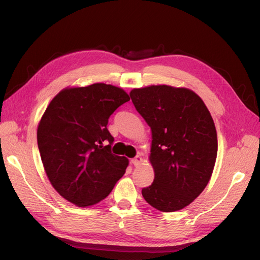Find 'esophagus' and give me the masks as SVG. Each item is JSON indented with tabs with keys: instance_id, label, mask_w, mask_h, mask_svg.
Returning <instances> with one entry per match:
<instances>
[{
	"instance_id": "34e87169",
	"label": "esophagus",
	"mask_w": 260,
	"mask_h": 260,
	"mask_svg": "<svg viewBox=\"0 0 260 260\" xmlns=\"http://www.w3.org/2000/svg\"><path fill=\"white\" fill-rule=\"evenodd\" d=\"M142 161H143V158L140 155H138L137 157H135V158L131 160V162L135 165V166H139V165L142 164Z\"/></svg>"
}]
</instances>
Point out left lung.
<instances>
[{
    "label": "left lung",
    "instance_id": "obj_1",
    "mask_svg": "<svg viewBox=\"0 0 260 260\" xmlns=\"http://www.w3.org/2000/svg\"><path fill=\"white\" fill-rule=\"evenodd\" d=\"M152 132V185L144 200L165 212L184 208L208 184L217 158L215 122L203 100L187 88L149 85L130 92Z\"/></svg>",
    "mask_w": 260,
    "mask_h": 260
}]
</instances>
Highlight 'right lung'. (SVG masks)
Returning <instances> with one entry per match:
<instances>
[{
  "mask_svg": "<svg viewBox=\"0 0 260 260\" xmlns=\"http://www.w3.org/2000/svg\"><path fill=\"white\" fill-rule=\"evenodd\" d=\"M130 101L118 86H67L53 98L38 124L41 160L52 186L78 207L103 201L127 169L124 156L112 154L108 118ZM108 140L110 144L104 146Z\"/></svg>",
  "mask_w": 260,
  "mask_h": 260,
  "instance_id": "right-lung-1",
  "label": "right lung"
}]
</instances>
